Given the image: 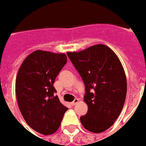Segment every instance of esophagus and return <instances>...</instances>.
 Segmentation results:
<instances>
[{"label": "esophagus", "mask_w": 146, "mask_h": 146, "mask_svg": "<svg viewBox=\"0 0 146 146\" xmlns=\"http://www.w3.org/2000/svg\"><path fill=\"white\" fill-rule=\"evenodd\" d=\"M79 102H80L79 98H75V99H74V101H73V102H71L70 104H71V105L74 106V105H76V104H78V103H79Z\"/></svg>", "instance_id": "34e87169"}]
</instances>
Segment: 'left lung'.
<instances>
[{
  "label": "left lung",
  "mask_w": 146,
  "mask_h": 146,
  "mask_svg": "<svg viewBox=\"0 0 146 146\" xmlns=\"http://www.w3.org/2000/svg\"><path fill=\"white\" fill-rule=\"evenodd\" d=\"M66 54L86 87L88 111L80 117L82 126L95 133L105 131L124 105L127 84L122 64L113 50L102 44Z\"/></svg>",
  "instance_id": "1"
}]
</instances>
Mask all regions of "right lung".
<instances>
[{"label":"right lung","instance_id":"add662e5","mask_svg":"<svg viewBox=\"0 0 146 146\" xmlns=\"http://www.w3.org/2000/svg\"><path fill=\"white\" fill-rule=\"evenodd\" d=\"M66 63L64 53L37 50L25 58L16 79L19 111L29 127L43 135L54 133L67 108L60 102L53 86Z\"/></svg>","mask_w":146,"mask_h":146}]
</instances>
